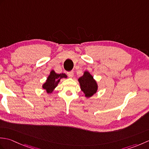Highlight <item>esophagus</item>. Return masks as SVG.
<instances>
[{
  "label": "esophagus",
  "instance_id": "esophagus-1",
  "mask_svg": "<svg viewBox=\"0 0 149 149\" xmlns=\"http://www.w3.org/2000/svg\"><path fill=\"white\" fill-rule=\"evenodd\" d=\"M67 74H68V76L70 77V78H72V77H74V72L73 71H72V72H68L67 73Z\"/></svg>",
  "mask_w": 149,
  "mask_h": 149
}]
</instances>
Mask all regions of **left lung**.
<instances>
[{
	"label": "left lung",
	"mask_w": 149,
	"mask_h": 149,
	"mask_svg": "<svg viewBox=\"0 0 149 149\" xmlns=\"http://www.w3.org/2000/svg\"><path fill=\"white\" fill-rule=\"evenodd\" d=\"M81 90L84 94L85 97L90 98L95 94L98 90L97 81L94 79L93 75L88 71H84L83 75L78 79Z\"/></svg>",
	"instance_id": "8db88e82"
}]
</instances>
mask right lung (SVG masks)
<instances>
[{
  "instance_id": "add662e5",
  "label": "right lung",
  "mask_w": 149,
  "mask_h": 149,
  "mask_svg": "<svg viewBox=\"0 0 149 149\" xmlns=\"http://www.w3.org/2000/svg\"><path fill=\"white\" fill-rule=\"evenodd\" d=\"M63 78H67V75L63 73L58 74L56 73L54 70H52L49 75L47 77L46 81L42 85L43 89L47 91V93H52L55 88L58 86L60 80Z\"/></svg>"
}]
</instances>
